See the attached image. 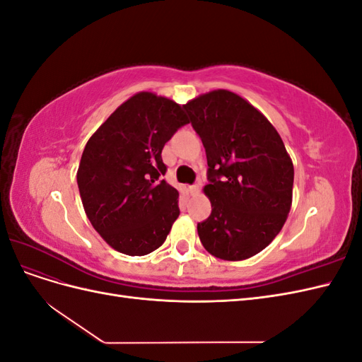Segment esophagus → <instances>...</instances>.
<instances>
[{
	"label": "esophagus",
	"instance_id": "1",
	"mask_svg": "<svg viewBox=\"0 0 362 362\" xmlns=\"http://www.w3.org/2000/svg\"><path fill=\"white\" fill-rule=\"evenodd\" d=\"M201 181L199 182H196V184H193V185H190V187H189V192H190V194H198L199 193V190H201Z\"/></svg>",
	"mask_w": 362,
	"mask_h": 362
}]
</instances>
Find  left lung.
<instances>
[{
	"instance_id": "left-lung-1",
	"label": "left lung",
	"mask_w": 362,
	"mask_h": 362,
	"mask_svg": "<svg viewBox=\"0 0 362 362\" xmlns=\"http://www.w3.org/2000/svg\"><path fill=\"white\" fill-rule=\"evenodd\" d=\"M182 107L208 163L204 192L211 214L198 223L201 243L221 259L254 257L290 213L294 169L284 141L254 105L229 90H213Z\"/></svg>"
}]
</instances>
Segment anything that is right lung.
<instances>
[{
  "label": "right lung",
  "mask_w": 362,
  "mask_h": 362,
  "mask_svg": "<svg viewBox=\"0 0 362 362\" xmlns=\"http://www.w3.org/2000/svg\"><path fill=\"white\" fill-rule=\"evenodd\" d=\"M187 124L177 103L140 92L87 141L76 182L87 217L113 249L141 257L166 240L180 193L161 178L168 170L161 151Z\"/></svg>",
  "instance_id": "right-lung-1"
}]
</instances>
